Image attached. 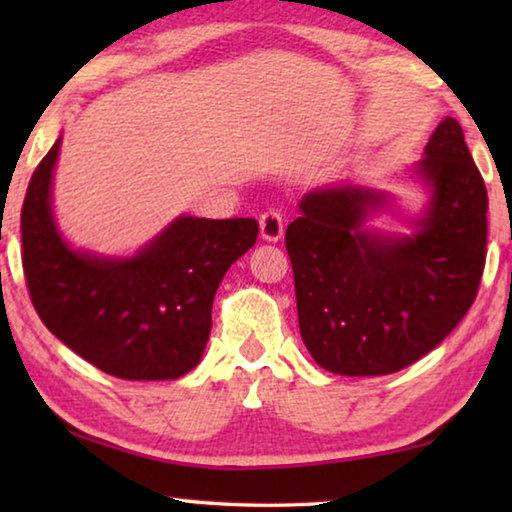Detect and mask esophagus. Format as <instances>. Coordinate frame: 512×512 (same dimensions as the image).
I'll return each instance as SVG.
<instances>
[{
  "instance_id": "obj_1",
  "label": "esophagus",
  "mask_w": 512,
  "mask_h": 512,
  "mask_svg": "<svg viewBox=\"0 0 512 512\" xmlns=\"http://www.w3.org/2000/svg\"><path fill=\"white\" fill-rule=\"evenodd\" d=\"M259 235L264 241H280L284 235V219L277 210H268L259 216Z\"/></svg>"
}]
</instances>
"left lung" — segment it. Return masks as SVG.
<instances>
[{
  "label": "left lung",
  "instance_id": "8db88e82",
  "mask_svg": "<svg viewBox=\"0 0 512 512\" xmlns=\"http://www.w3.org/2000/svg\"><path fill=\"white\" fill-rule=\"evenodd\" d=\"M404 173L424 194L418 212L404 214L388 189L343 180L302 196L287 228L302 341L334 375L411 366L461 323L479 289L488 192L461 124L440 121ZM379 213L410 230L375 229Z\"/></svg>",
  "mask_w": 512,
  "mask_h": 512
}]
</instances>
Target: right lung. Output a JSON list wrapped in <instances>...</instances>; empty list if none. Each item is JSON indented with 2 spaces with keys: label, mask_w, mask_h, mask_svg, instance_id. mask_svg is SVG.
Returning <instances> with one entry per match:
<instances>
[{
  "label": "right lung",
  "mask_w": 512,
  "mask_h": 512,
  "mask_svg": "<svg viewBox=\"0 0 512 512\" xmlns=\"http://www.w3.org/2000/svg\"><path fill=\"white\" fill-rule=\"evenodd\" d=\"M60 144L63 135L33 171L22 207V264L40 320L112 377L187 375L210 339L216 289L255 246L257 221L180 214L133 255L76 248L54 214Z\"/></svg>",
  "instance_id": "1"
}]
</instances>
